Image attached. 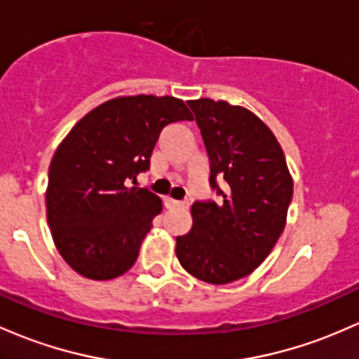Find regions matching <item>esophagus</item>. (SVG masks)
<instances>
[{"label": "esophagus", "instance_id": "esophagus-1", "mask_svg": "<svg viewBox=\"0 0 359 359\" xmlns=\"http://www.w3.org/2000/svg\"><path fill=\"white\" fill-rule=\"evenodd\" d=\"M189 204L184 203V201H177V199H172V198H167V208H187Z\"/></svg>", "mask_w": 359, "mask_h": 359}]
</instances>
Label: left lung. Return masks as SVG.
I'll use <instances>...</instances> for the list:
<instances>
[{"label": "left lung", "instance_id": "1", "mask_svg": "<svg viewBox=\"0 0 359 359\" xmlns=\"http://www.w3.org/2000/svg\"><path fill=\"white\" fill-rule=\"evenodd\" d=\"M201 129L218 203H194L192 228L177 237L180 266L201 281L226 285L266 261L286 226L293 179L274 133L226 100H189ZM216 178H224L223 191Z\"/></svg>", "mask_w": 359, "mask_h": 359}]
</instances>
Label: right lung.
Segmentation results:
<instances>
[{
    "instance_id": "right-lung-1",
    "label": "right lung",
    "mask_w": 359,
    "mask_h": 359,
    "mask_svg": "<svg viewBox=\"0 0 359 359\" xmlns=\"http://www.w3.org/2000/svg\"><path fill=\"white\" fill-rule=\"evenodd\" d=\"M192 119L180 98L121 95L90 110L59 143L49 165L46 212L54 245L74 273L109 281L135 266L163 203L147 189L128 186L148 170L161 129Z\"/></svg>"
}]
</instances>
